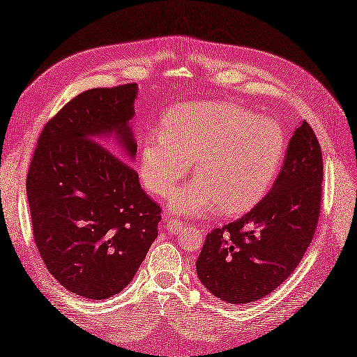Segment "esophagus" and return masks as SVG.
I'll return each instance as SVG.
<instances>
[{"instance_id": "1", "label": "esophagus", "mask_w": 357, "mask_h": 357, "mask_svg": "<svg viewBox=\"0 0 357 357\" xmlns=\"http://www.w3.org/2000/svg\"><path fill=\"white\" fill-rule=\"evenodd\" d=\"M167 229L172 234H178L183 229V222H180L177 219H169L167 222Z\"/></svg>"}]
</instances>
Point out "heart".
Here are the masks:
<instances>
[{"label":"heart","instance_id":"b5f03b06","mask_svg":"<svg viewBox=\"0 0 357 357\" xmlns=\"http://www.w3.org/2000/svg\"><path fill=\"white\" fill-rule=\"evenodd\" d=\"M163 132H151L141 146V177L167 197L195 160V180L169 198L183 215H224L249 210L272 188L285 159V135L276 120L234 103L178 105L163 117Z\"/></svg>","mask_w":357,"mask_h":357}]
</instances>
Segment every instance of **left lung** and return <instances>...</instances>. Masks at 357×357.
Wrapping results in <instances>:
<instances>
[{"label": "left lung", "mask_w": 357, "mask_h": 357, "mask_svg": "<svg viewBox=\"0 0 357 357\" xmlns=\"http://www.w3.org/2000/svg\"><path fill=\"white\" fill-rule=\"evenodd\" d=\"M323 156L305 120L288 142L268 194L245 216L207 234L197 259L201 284L227 303L271 294L311 245L320 216Z\"/></svg>", "instance_id": "1"}]
</instances>
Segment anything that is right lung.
<instances>
[{"instance_id": "add662e5", "label": "right lung", "mask_w": 357, "mask_h": 357, "mask_svg": "<svg viewBox=\"0 0 357 357\" xmlns=\"http://www.w3.org/2000/svg\"><path fill=\"white\" fill-rule=\"evenodd\" d=\"M137 84L76 96L43 128L28 171L38 252L56 281L85 298L126 288L158 237L160 207L128 163L137 156Z\"/></svg>"}]
</instances>
